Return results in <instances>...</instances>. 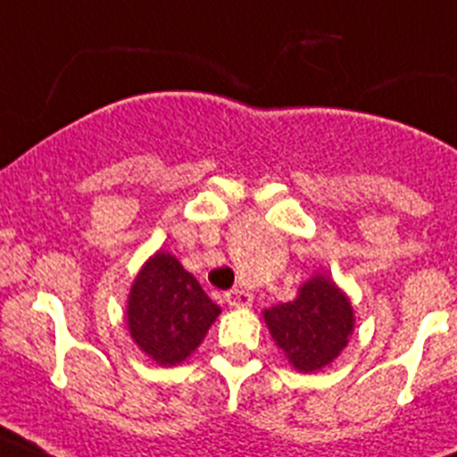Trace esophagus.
I'll list each match as a JSON object with an SVG mask.
<instances>
[{"mask_svg":"<svg viewBox=\"0 0 457 457\" xmlns=\"http://www.w3.org/2000/svg\"><path fill=\"white\" fill-rule=\"evenodd\" d=\"M225 303H228L229 307H250L253 305V295L244 289H229L228 294H225Z\"/></svg>","mask_w":457,"mask_h":457,"instance_id":"obj_1","label":"esophagus"}]
</instances>
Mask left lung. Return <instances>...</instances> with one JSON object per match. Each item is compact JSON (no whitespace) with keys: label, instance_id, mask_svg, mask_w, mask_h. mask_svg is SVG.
I'll return each instance as SVG.
<instances>
[{"label":"left lung","instance_id":"obj_1","mask_svg":"<svg viewBox=\"0 0 457 457\" xmlns=\"http://www.w3.org/2000/svg\"><path fill=\"white\" fill-rule=\"evenodd\" d=\"M269 330L298 371L326 367L348 344L353 307L328 278L316 275L298 298L264 312Z\"/></svg>","mask_w":457,"mask_h":457}]
</instances>
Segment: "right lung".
Instances as JSON below:
<instances>
[{
	"instance_id": "1",
	"label": "right lung",
	"mask_w": 457,
	"mask_h": 457,
	"mask_svg": "<svg viewBox=\"0 0 457 457\" xmlns=\"http://www.w3.org/2000/svg\"><path fill=\"white\" fill-rule=\"evenodd\" d=\"M220 307L172 254L157 253L131 287L129 332L141 351L170 367L200 346Z\"/></svg>"
}]
</instances>
